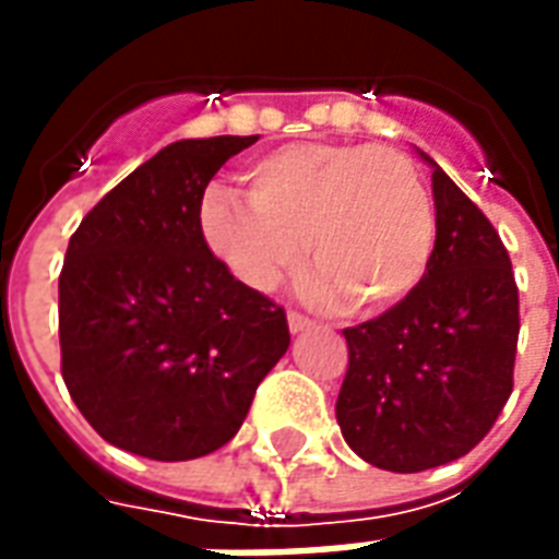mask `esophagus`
Wrapping results in <instances>:
<instances>
[{"label":"esophagus","mask_w":559,"mask_h":559,"mask_svg":"<svg viewBox=\"0 0 559 559\" xmlns=\"http://www.w3.org/2000/svg\"><path fill=\"white\" fill-rule=\"evenodd\" d=\"M287 326H290V332L296 335V332H305V329L314 326V320H308V317L299 314V311H287Z\"/></svg>","instance_id":"obj_1"}]
</instances>
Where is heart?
Returning a JSON list of instances; mask_svg holds the SVG:
<instances>
[{
    "label": "heart",
    "instance_id": "obj_1",
    "mask_svg": "<svg viewBox=\"0 0 559 559\" xmlns=\"http://www.w3.org/2000/svg\"><path fill=\"white\" fill-rule=\"evenodd\" d=\"M245 197L212 188L197 206L209 254L248 290L266 293L305 254L317 302L380 314L407 299L431 263L433 203L392 146L302 140L242 167Z\"/></svg>",
    "mask_w": 559,
    "mask_h": 559
}]
</instances>
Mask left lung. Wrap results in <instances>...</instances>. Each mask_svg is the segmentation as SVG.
I'll return each mask as SVG.
<instances>
[{
	"label": "left lung",
	"instance_id": "8db88e82",
	"mask_svg": "<svg viewBox=\"0 0 559 559\" xmlns=\"http://www.w3.org/2000/svg\"><path fill=\"white\" fill-rule=\"evenodd\" d=\"M437 239L416 290L374 320L344 329L341 433L356 455L419 473L467 455L512 395L518 284L481 209L433 164Z\"/></svg>",
	"mask_w": 559,
	"mask_h": 559
}]
</instances>
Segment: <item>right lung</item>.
<instances>
[{"instance_id": "obj_1", "label": "right lung", "mask_w": 559, "mask_h": 559, "mask_svg": "<svg viewBox=\"0 0 559 559\" xmlns=\"http://www.w3.org/2000/svg\"><path fill=\"white\" fill-rule=\"evenodd\" d=\"M251 138L176 140L90 209L59 275L62 380L107 443L191 461L230 443L290 347L284 308L221 266L197 206Z\"/></svg>"}]
</instances>
